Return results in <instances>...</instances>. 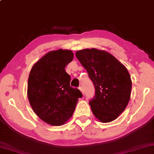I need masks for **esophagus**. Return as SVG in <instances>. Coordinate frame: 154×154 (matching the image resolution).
Here are the masks:
<instances>
[{
	"label": "esophagus",
	"mask_w": 154,
	"mask_h": 154,
	"mask_svg": "<svg viewBox=\"0 0 154 154\" xmlns=\"http://www.w3.org/2000/svg\"><path fill=\"white\" fill-rule=\"evenodd\" d=\"M79 91H80L82 93H83V91H84V90H83V88L82 87H80L79 88Z\"/></svg>",
	"instance_id": "34e87169"
}]
</instances>
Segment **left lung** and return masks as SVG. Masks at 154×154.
Wrapping results in <instances>:
<instances>
[{"mask_svg": "<svg viewBox=\"0 0 154 154\" xmlns=\"http://www.w3.org/2000/svg\"><path fill=\"white\" fill-rule=\"evenodd\" d=\"M76 57L95 87V96L89 101L92 112L100 122L113 121L130 99L132 80L128 70L105 51L82 49L76 52Z\"/></svg>", "mask_w": 154, "mask_h": 154, "instance_id": "left-lung-1", "label": "left lung"}]
</instances>
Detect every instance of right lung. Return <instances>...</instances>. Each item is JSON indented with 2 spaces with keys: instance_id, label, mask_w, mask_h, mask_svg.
<instances>
[{
  "instance_id": "right-lung-1",
  "label": "right lung",
  "mask_w": 154,
  "mask_h": 154,
  "mask_svg": "<svg viewBox=\"0 0 154 154\" xmlns=\"http://www.w3.org/2000/svg\"><path fill=\"white\" fill-rule=\"evenodd\" d=\"M73 57L70 50L51 51L31 69L27 83L29 101L38 118L51 125L66 123L78 98L82 96L79 89L70 87V76L65 70Z\"/></svg>"
}]
</instances>
